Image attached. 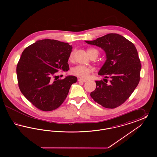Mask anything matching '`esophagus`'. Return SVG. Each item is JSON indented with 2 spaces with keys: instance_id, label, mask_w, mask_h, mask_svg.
Wrapping results in <instances>:
<instances>
[{
  "instance_id": "34e87169",
  "label": "esophagus",
  "mask_w": 157,
  "mask_h": 157,
  "mask_svg": "<svg viewBox=\"0 0 157 157\" xmlns=\"http://www.w3.org/2000/svg\"><path fill=\"white\" fill-rule=\"evenodd\" d=\"M78 81H79V82H86V79H81V78H78Z\"/></svg>"
}]
</instances>
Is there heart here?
Masks as SVG:
<instances>
[{"instance_id": "1", "label": "heart", "mask_w": 157, "mask_h": 157, "mask_svg": "<svg viewBox=\"0 0 157 157\" xmlns=\"http://www.w3.org/2000/svg\"><path fill=\"white\" fill-rule=\"evenodd\" d=\"M87 52L90 56L94 53H96L98 56V55L99 53L98 51L95 49H88L87 50ZM73 55H74V52H72L70 55L69 59H72ZM92 69L88 67L84 66V65H77L75 67L72 68L71 73L72 75H75L79 78H86L90 75V73L92 72Z\"/></svg>"}]
</instances>
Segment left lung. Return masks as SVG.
Listing matches in <instances>:
<instances>
[{"label": "left lung", "instance_id": "obj_1", "mask_svg": "<svg viewBox=\"0 0 157 157\" xmlns=\"http://www.w3.org/2000/svg\"><path fill=\"white\" fill-rule=\"evenodd\" d=\"M85 42L104 51L106 60L98 75L111 78L109 84L96 81V89L90 97L105 108H115L125 102L140 82L141 64L137 50L131 42L117 33Z\"/></svg>", "mask_w": 157, "mask_h": 157}]
</instances>
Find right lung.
<instances>
[{
  "label": "right lung",
  "instance_id": "1",
  "mask_svg": "<svg viewBox=\"0 0 157 157\" xmlns=\"http://www.w3.org/2000/svg\"><path fill=\"white\" fill-rule=\"evenodd\" d=\"M72 46L54 39L37 40L23 51L17 65L19 89L37 108L51 111L59 108L67 97L74 76L53 80L60 70L67 71Z\"/></svg>",
  "mask_w": 157,
  "mask_h": 157
}]
</instances>
